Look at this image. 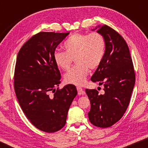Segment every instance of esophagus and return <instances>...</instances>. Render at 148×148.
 <instances>
[{
    "label": "esophagus",
    "mask_w": 148,
    "mask_h": 148,
    "mask_svg": "<svg viewBox=\"0 0 148 148\" xmlns=\"http://www.w3.org/2000/svg\"><path fill=\"white\" fill-rule=\"evenodd\" d=\"M77 90L78 95H82L85 94L84 90H83V89L81 87H77Z\"/></svg>",
    "instance_id": "34e87169"
}]
</instances>
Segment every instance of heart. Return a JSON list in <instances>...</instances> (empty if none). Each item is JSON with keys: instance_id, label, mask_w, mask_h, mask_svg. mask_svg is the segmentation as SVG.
Segmentation results:
<instances>
[{"instance_id": "obj_1", "label": "heart", "mask_w": 148, "mask_h": 148, "mask_svg": "<svg viewBox=\"0 0 148 148\" xmlns=\"http://www.w3.org/2000/svg\"><path fill=\"white\" fill-rule=\"evenodd\" d=\"M65 51L56 50L53 58L56 66L68 71L75 58L76 65L65 75L64 81L69 84L82 86L86 82L89 69L98 68L106 52V40L99 32L91 34L75 33L64 44Z\"/></svg>"}]
</instances>
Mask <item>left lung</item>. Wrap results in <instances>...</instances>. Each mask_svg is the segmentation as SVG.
Instances as JSON below:
<instances>
[{"instance_id": "obj_1", "label": "left lung", "mask_w": 148, "mask_h": 148, "mask_svg": "<svg viewBox=\"0 0 148 148\" xmlns=\"http://www.w3.org/2000/svg\"><path fill=\"white\" fill-rule=\"evenodd\" d=\"M97 32L106 40V52L102 63L91 80L104 84V93L86 89L91 108L88 117L98 127H111L122 118L127 110L135 82L134 66L130 52L122 36L107 25Z\"/></svg>"}]
</instances>
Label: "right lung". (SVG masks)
<instances>
[{
	"label": "right lung",
	"mask_w": 148,
	"mask_h": 148,
	"mask_svg": "<svg viewBox=\"0 0 148 148\" xmlns=\"http://www.w3.org/2000/svg\"><path fill=\"white\" fill-rule=\"evenodd\" d=\"M69 34L39 32L22 46L16 60L14 89L18 102L28 120L44 132H56L65 125L77 94L72 84L55 90L60 84V73L53 54Z\"/></svg>",
	"instance_id": "1"
}]
</instances>
